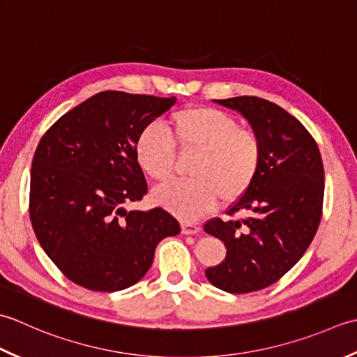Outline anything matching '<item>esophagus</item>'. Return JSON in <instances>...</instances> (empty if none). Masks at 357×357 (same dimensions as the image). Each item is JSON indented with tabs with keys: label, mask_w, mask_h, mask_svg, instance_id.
<instances>
[{
	"label": "esophagus",
	"mask_w": 357,
	"mask_h": 357,
	"mask_svg": "<svg viewBox=\"0 0 357 357\" xmlns=\"http://www.w3.org/2000/svg\"><path fill=\"white\" fill-rule=\"evenodd\" d=\"M199 231H200V227H199V225H195V223H188V222H183V223H181V234L191 236V234H197Z\"/></svg>",
	"instance_id": "34e87169"
}]
</instances>
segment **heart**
<instances>
[{
  "label": "heart",
  "mask_w": 357,
  "mask_h": 357,
  "mask_svg": "<svg viewBox=\"0 0 357 357\" xmlns=\"http://www.w3.org/2000/svg\"><path fill=\"white\" fill-rule=\"evenodd\" d=\"M168 129L181 154L195 157L188 169L191 180L155 189L152 199L157 205L180 219L195 220L219 200L231 205L251 188L261 165L260 138L238 128L229 114L208 106L186 107L171 115ZM135 160L149 178L165 183L174 171V145L148 126L137 135Z\"/></svg>",
  "instance_id": "1"
}]
</instances>
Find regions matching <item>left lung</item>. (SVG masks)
Returning a JSON list of instances; mask_svg holds the SVG:
<instances>
[{"mask_svg":"<svg viewBox=\"0 0 357 357\" xmlns=\"http://www.w3.org/2000/svg\"><path fill=\"white\" fill-rule=\"evenodd\" d=\"M214 101L242 114L261 143L257 177L227 213L245 211V219L205 223L227 246L222 264L205 271L208 280L243 294L278 282L307 251L322 217L324 165L314 138L285 109L248 96Z\"/></svg>","mask_w":357,"mask_h":357,"instance_id":"left-lung-1","label":"left lung"}]
</instances>
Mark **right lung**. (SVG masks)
<instances>
[{
  "label": "right lung",
  "mask_w": 357,
  "mask_h": 357,
  "mask_svg": "<svg viewBox=\"0 0 357 357\" xmlns=\"http://www.w3.org/2000/svg\"><path fill=\"white\" fill-rule=\"evenodd\" d=\"M177 98L106 91L58 119L36 146L31 171L32 228L69 280L92 291L132 287L155 246L180 225L162 208L128 211L148 191L135 140Z\"/></svg>",
  "instance_id": "obj_1"
}]
</instances>
